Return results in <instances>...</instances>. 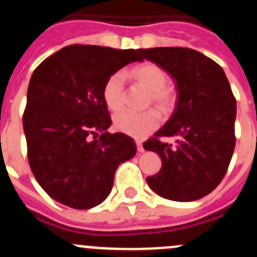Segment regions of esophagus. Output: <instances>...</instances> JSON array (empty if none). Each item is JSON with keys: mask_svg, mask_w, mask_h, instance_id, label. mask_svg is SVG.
Masks as SVG:
<instances>
[{"mask_svg": "<svg viewBox=\"0 0 257 257\" xmlns=\"http://www.w3.org/2000/svg\"><path fill=\"white\" fill-rule=\"evenodd\" d=\"M136 144H137V149H138L139 153H143L144 148H143V144H142V142L141 141H137Z\"/></svg>", "mask_w": 257, "mask_h": 257, "instance_id": "1", "label": "esophagus"}]
</instances>
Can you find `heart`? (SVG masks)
<instances>
[{
	"instance_id": "1",
	"label": "heart",
	"mask_w": 257,
	"mask_h": 257,
	"mask_svg": "<svg viewBox=\"0 0 257 257\" xmlns=\"http://www.w3.org/2000/svg\"><path fill=\"white\" fill-rule=\"evenodd\" d=\"M134 80L149 91V101L161 111L171 110L174 104V95L168 86V75L161 66L153 62H144L131 71ZM124 74L115 73L108 78L103 88V99L110 110L116 111L123 106L124 101ZM159 124V116L156 111L143 113L121 111L114 116L116 131L126 136L142 139L154 131Z\"/></svg>"
}]
</instances>
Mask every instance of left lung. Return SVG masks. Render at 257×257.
I'll return each mask as SVG.
<instances>
[{"label":"left lung","mask_w":257,"mask_h":257,"mask_svg":"<svg viewBox=\"0 0 257 257\" xmlns=\"http://www.w3.org/2000/svg\"><path fill=\"white\" fill-rule=\"evenodd\" d=\"M176 83V108L154 137H176V147L157 138L143 147L156 152L162 168L147 183L161 197L189 202L220 184L235 149L236 100L225 71L201 52L184 47L139 50Z\"/></svg>","instance_id":"left-lung-1"}]
</instances>
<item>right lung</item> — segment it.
Returning <instances> with one entry per match:
<instances>
[{"label": "right lung", "mask_w": 257, "mask_h": 257, "mask_svg": "<svg viewBox=\"0 0 257 257\" xmlns=\"http://www.w3.org/2000/svg\"><path fill=\"white\" fill-rule=\"evenodd\" d=\"M138 52L71 45L44 60L32 74L22 119L27 157L35 178L52 200L75 210L100 205L110 193L119 164L136 156L131 137L106 132L111 120L103 88L109 76L143 60Z\"/></svg>", "instance_id": "add662e5"}]
</instances>
